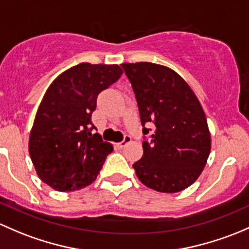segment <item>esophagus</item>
I'll list each match as a JSON object with an SVG mask.
<instances>
[{
    "label": "esophagus",
    "mask_w": 249,
    "mask_h": 249,
    "mask_svg": "<svg viewBox=\"0 0 249 249\" xmlns=\"http://www.w3.org/2000/svg\"><path fill=\"white\" fill-rule=\"evenodd\" d=\"M130 142H132V138H130L129 135H124V139L122 140L121 142L117 143V146H119L120 148H122V147H124V146L127 145V143H129Z\"/></svg>",
    "instance_id": "1"
}]
</instances>
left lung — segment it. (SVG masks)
Here are the masks:
<instances>
[{
    "label": "left lung",
    "mask_w": 249,
    "mask_h": 249,
    "mask_svg": "<svg viewBox=\"0 0 249 249\" xmlns=\"http://www.w3.org/2000/svg\"><path fill=\"white\" fill-rule=\"evenodd\" d=\"M132 84L142 133V160L133 164L138 178L151 189L176 193L193 184L211 151L207 120L193 89L173 69L151 62L122 63Z\"/></svg>",
    "instance_id": "1"
}]
</instances>
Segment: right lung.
Here are the masks:
<instances>
[{
  "mask_svg": "<svg viewBox=\"0 0 249 249\" xmlns=\"http://www.w3.org/2000/svg\"><path fill=\"white\" fill-rule=\"evenodd\" d=\"M124 73L117 65L80 63L61 73L45 92L30 134L29 152L38 176L58 192L97 178L112 151L91 121L97 97Z\"/></svg>",
  "mask_w": 249,
  "mask_h": 249,
  "instance_id": "1",
  "label": "right lung"
}]
</instances>
